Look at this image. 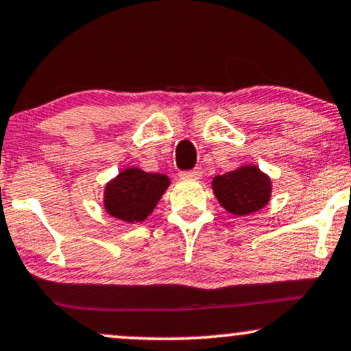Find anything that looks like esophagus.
Masks as SVG:
<instances>
[{
    "mask_svg": "<svg viewBox=\"0 0 351 351\" xmlns=\"http://www.w3.org/2000/svg\"><path fill=\"white\" fill-rule=\"evenodd\" d=\"M180 176H181V178L199 180L201 176H202V168L201 167H196V168H193V170H189V171H181Z\"/></svg>",
    "mask_w": 351,
    "mask_h": 351,
    "instance_id": "34e87169",
    "label": "esophagus"
}]
</instances>
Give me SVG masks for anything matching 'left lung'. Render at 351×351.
<instances>
[{
  "label": "left lung",
  "mask_w": 351,
  "mask_h": 351,
  "mask_svg": "<svg viewBox=\"0 0 351 351\" xmlns=\"http://www.w3.org/2000/svg\"><path fill=\"white\" fill-rule=\"evenodd\" d=\"M213 191L227 213L248 216L268 204L271 180L255 165H243L226 175L214 176Z\"/></svg>",
  "instance_id": "left-lung-1"
}]
</instances>
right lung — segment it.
<instances>
[{
  "label": "right lung",
  "instance_id": "add662e5",
  "mask_svg": "<svg viewBox=\"0 0 351 351\" xmlns=\"http://www.w3.org/2000/svg\"><path fill=\"white\" fill-rule=\"evenodd\" d=\"M170 178L141 168H125L104 188V209L109 216L128 223L142 222L154 213Z\"/></svg>",
  "mask_w": 351,
  "mask_h": 351
}]
</instances>
